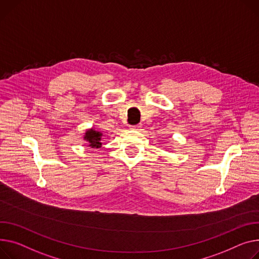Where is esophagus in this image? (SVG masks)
Masks as SVG:
<instances>
[{"instance_id":"esophagus-1","label":"esophagus","mask_w":259,"mask_h":259,"mask_svg":"<svg viewBox=\"0 0 259 259\" xmlns=\"http://www.w3.org/2000/svg\"><path fill=\"white\" fill-rule=\"evenodd\" d=\"M142 127H143V125H142V124H137V125H135V126H132L131 128H132V129H134V130H140Z\"/></svg>"}]
</instances>
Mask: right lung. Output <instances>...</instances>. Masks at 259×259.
<instances>
[{"label":"right lung","instance_id":"1","mask_svg":"<svg viewBox=\"0 0 259 259\" xmlns=\"http://www.w3.org/2000/svg\"><path fill=\"white\" fill-rule=\"evenodd\" d=\"M102 136L103 133L100 131H96L94 128L86 130L85 135H84V141L88 142L89 147L93 149H99L102 147Z\"/></svg>","mask_w":259,"mask_h":259}]
</instances>
